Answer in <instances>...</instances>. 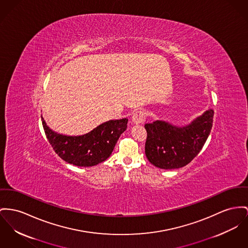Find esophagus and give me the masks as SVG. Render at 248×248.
<instances>
[{
  "instance_id": "1",
  "label": "esophagus",
  "mask_w": 248,
  "mask_h": 248,
  "mask_svg": "<svg viewBox=\"0 0 248 248\" xmlns=\"http://www.w3.org/2000/svg\"><path fill=\"white\" fill-rule=\"evenodd\" d=\"M145 119H146V115H145V112L142 110L136 111L132 115V120L133 124H141L145 121Z\"/></svg>"
}]
</instances>
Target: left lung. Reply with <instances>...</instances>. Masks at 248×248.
<instances>
[{
	"instance_id": "obj_1",
	"label": "left lung",
	"mask_w": 248,
	"mask_h": 248,
	"mask_svg": "<svg viewBox=\"0 0 248 248\" xmlns=\"http://www.w3.org/2000/svg\"><path fill=\"white\" fill-rule=\"evenodd\" d=\"M214 114V110L209 109L183 127L163 120L146 124L148 135L145 152L148 160L162 169L188 165L206 143L213 127Z\"/></svg>"
}]
</instances>
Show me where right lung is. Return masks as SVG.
I'll list each match as a JSON object with an SVG mask.
<instances>
[{
	"label": "right lung",
	"instance_id": "right-lung-1",
	"mask_svg": "<svg viewBox=\"0 0 248 248\" xmlns=\"http://www.w3.org/2000/svg\"><path fill=\"white\" fill-rule=\"evenodd\" d=\"M42 118L45 134L56 154L66 163L93 166L107 160L121 133L127 129V118L109 120L83 135L69 136L53 132Z\"/></svg>",
	"mask_w": 248,
	"mask_h": 248
}]
</instances>
